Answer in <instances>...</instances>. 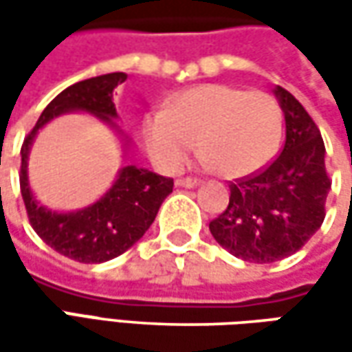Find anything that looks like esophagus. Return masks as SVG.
I'll list each match as a JSON object with an SVG mask.
<instances>
[{"label": "esophagus", "mask_w": 352, "mask_h": 352, "mask_svg": "<svg viewBox=\"0 0 352 352\" xmlns=\"http://www.w3.org/2000/svg\"><path fill=\"white\" fill-rule=\"evenodd\" d=\"M176 186L178 188H196V186H199V180H196V178H178Z\"/></svg>", "instance_id": "obj_1"}]
</instances>
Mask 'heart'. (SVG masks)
Segmentation results:
<instances>
[{"label":"heart","mask_w":352,"mask_h":352,"mask_svg":"<svg viewBox=\"0 0 352 352\" xmlns=\"http://www.w3.org/2000/svg\"><path fill=\"white\" fill-rule=\"evenodd\" d=\"M284 119L264 91L204 84L182 91L166 109L142 121L146 155L164 172H176L199 153L225 178H245L266 166L282 142Z\"/></svg>","instance_id":"heart-1"}]
</instances>
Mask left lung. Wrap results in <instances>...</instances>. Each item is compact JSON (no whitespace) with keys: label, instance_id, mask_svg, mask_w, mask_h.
Segmentation results:
<instances>
[{"label":"left lung","instance_id":"1","mask_svg":"<svg viewBox=\"0 0 352 352\" xmlns=\"http://www.w3.org/2000/svg\"><path fill=\"white\" fill-rule=\"evenodd\" d=\"M286 141L263 172L233 182L227 210L210 223L213 239L247 263H276L304 247L325 219L331 182L318 125L290 91L274 88Z\"/></svg>","mask_w":352,"mask_h":352}]
</instances>
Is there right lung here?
Returning a JSON list of instances; mask_svg holds the SVG:
<instances>
[{"instance_id":"obj_1","label":"right lung","mask_w":352,"mask_h":352,"mask_svg":"<svg viewBox=\"0 0 352 352\" xmlns=\"http://www.w3.org/2000/svg\"><path fill=\"white\" fill-rule=\"evenodd\" d=\"M125 80V72H113L78 82L60 91L45 107L21 146V196L29 221L50 249L78 263H105L131 249L153 225L174 182L172 178L129 162L119 168L111 188L88 208L76 211L48 210L31 190L27 170L29 153L38 131L52 119L72 111H84L116 131L121 139L123 156H127L131 139L116 123L117 109L113 103V89Z\"/></svg>"}]
</instances>
